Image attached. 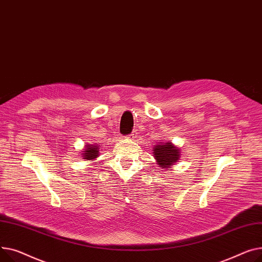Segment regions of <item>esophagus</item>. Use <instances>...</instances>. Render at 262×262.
<instances>
[{
    "instance_id": "1",
    "label": "esophagus",
    "mask_w": 262,
    "mask_h": 262,
    "mask_svg": "<svg viewBox=\"0 0 262 262\" xmlns=\"http://www.w3.org/2000/svg\"><path fill=\"white\" fill-rule=\"evenodd\" d=\"M136 136H137V132H136V131H133L131 134H129V135L127 136V138H128V140H134V138H136Z\"/></svg>"
}]
</instances>
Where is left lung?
Returning <instances> with one entry per match:
<instances>
[{"label": "left lung", "instance_id": "1", "mask_svg": "<svg viewBox=\"0 0 262 262\" xmlns=\"http://www.w3.org/2000/svg\"><path fill=\"white\" fill-rule=\"evenodd\" d=\"M152 151V156L161 169L171 168L181 159V149L171 142H159L157 145H153Z\"/></svg>", "mask_w": 262, "mask_h": 262}]
</instances>
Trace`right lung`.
<instances>
[{
    "instance_id": "1",
    "label": "right lung",
    "mask_w": 262,
    "mask_h": 262,
    "mask_svg": "<svg viewBox=\"0 0 262 262\" xmlns=\"http://www.w3.org/2000/svg\"><path fill=\"white\" fill-rule=\"evenodd\" d=\"M100 151V144H86L81 151V157L85 161H95L99 157Z\"/></svg>"
}]
</instances>
